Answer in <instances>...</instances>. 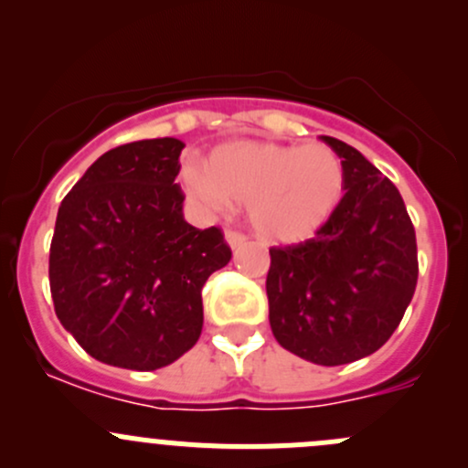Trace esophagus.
Listing matches in <instances>:
<instances>
[{
	"instance_id": "1",
	"label": "esophagus",
	"mask_w": 468,
	"mask_h": 468,
	"mask_svg": "<svg viewBox=\"0 0 468 468\" xmlns=\"http://www.w3.org/2000/svg\"><path fill=\"white\" fill-rule=\"evenodd\" d=\"M224 238H226V242H229L230 249H238L239 244H242L244 239H247V235L239 233V230H235V229H226L224 230Z\"/></svg>"
}]
</instances>
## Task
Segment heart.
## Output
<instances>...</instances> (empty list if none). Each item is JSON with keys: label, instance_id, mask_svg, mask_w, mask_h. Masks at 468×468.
<instances>
[{"label": "heart", "instance_id": "heart-1", "mask_svg": "<svg viewBox=\"0 0 468 468\" xmlns=\"http://www.w3.org/2000/svg\"><path fill=\"white\" fill-rule=\"evenodd\" d=\"M183 186L210 210L247 206L249 221L269 242H299L317 233L342 201L344 165L324 143L235 140L217 146L207 163L187 160Z\"/></svg>", "mask_w": 468, "mask_h": 468}]
</instances>
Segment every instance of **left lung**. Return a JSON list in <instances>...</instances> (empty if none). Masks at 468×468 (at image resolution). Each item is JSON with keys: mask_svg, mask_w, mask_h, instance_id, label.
<instances>
[{"mask_svg": "<svg viewBox=\"0 0 468 468\" xmlns=\"http://www.w3.org/2000/svg\"><path fill=\"white\" fill-rule=\"evenodd\" d=\"M344 165V197L310 239L271 247L269 324L282 348L348 365L394 335L419 278L417 235L399 187L357 149L322 135Z\"/></svg>", "mask_w": 468, "mask_h": 468, "instance_id": "obj_1", "label": "left lung"}]
</instances>
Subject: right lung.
I'll return each mask as SVG.
<instances>
[{"instance_id":"right-lung-1","label":"right lung","mask_w":468,"mask_h":468,"mask_svg":"<svg viewBox=\"0 0 468 468\" xmlns=\"http://www.w3.org/2000/svg\"><path fill=\"white\" fill-rule=\"evenodd\" d=\"M181 140L120 144L68 192L49 247L56 317L94 360L135 371L172 365L204 325L201 290L226 267L221 229L183 219Z\"/></svg>"}]
</instances>
